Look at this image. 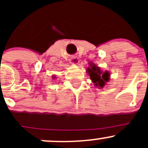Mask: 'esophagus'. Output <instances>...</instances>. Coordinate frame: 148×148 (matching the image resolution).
Listing matches in <instances>:
<instances>
[{"mask_svg": "<svg viewBox=\"0 0 148 148\" xmlns=\"http://www.w3.org/2000/svg\"><path fill=\"white\" fill-rule=\"evenodd\" d=\"M71 62H72L73 64H78L79 62V59L77 57V56H72L71 58Z\"/></svg>", "mask_w": 148, "mask_h": 148, "instance_id": "obj_1", "label": "esophagus"}]
</instances>
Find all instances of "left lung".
<instances>
[{
	"label": "left lung",
	"mask_w": 148,
	"mask_h": 148,
	"mask_svg": "<svg viewBox=\"0 0 148 148\" xmlns=\"http://www.w3.org/2000/svg\"><path fill=\"white\" fill-rule=\"evenodd\" d=\"M87 72L95 86H99L102 88L105 85V83L110 80V73L108 71L102 73L100 69L95 64L91 66V68L87 69Z\"/></svg>",
	"instance_id": "8db88e82"
}]
</instances>
